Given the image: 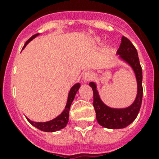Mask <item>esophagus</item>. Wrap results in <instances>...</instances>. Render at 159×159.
<instances>
[{"label": "esophagus", "instance_id": "obj_1", "mask_svg": "<svg viewBox=\"0 0 159 159\" xmlns=\"http://www.w3.org/2000/svg\"><path fill=\"white\" fill-rule=\"evenodd\" d=\"M82 81L84 82H87L91 81V80L93 78V73L92 72H89V71H87V72H85L82 76Z\"/></svg>", "mask_w": 159, "mask_h": 159}]
</instances>
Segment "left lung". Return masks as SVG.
I'll list each match as a JSON object with an SVG mask.
<instances>
[{
    "label": "left lung",
    "mask_w": 159,
    "mask_h": 159,
    "mask_svg": "<svg viewBox=\"0 0 159 159\" xmlns=\"http://www.w3.org/2000/svg\"><path fill=\"white\" fill-rule=\"evenodd\" d=\"M116 54L119 58L133 69L137 82V95L135 100L128 107L125 108H112L106 106L100 97L97 91V84L93 82L89 86L93 91V106L96 111L97 120L102 126L107 129H123L130 125L138 116L143 98V87H142V67L139 63L138 53L133 43L125 36L121 39V43Z\"/></svg>",
    "instance_id": "obj_1"
}]
</instances>
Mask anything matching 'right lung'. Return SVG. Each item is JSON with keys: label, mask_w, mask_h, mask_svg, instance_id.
Here are the masks:
<instances>
[{"label": "right lung", "mask_w": 159, "mask_h": 159, "mask_svg": "<svg viewBox=\"0 0 159 159\" xmlns=\"http://www.w3.org/2000/svg\"><path fill=\"white\" fill-rule=\"evenodd\" d=\"M39 34H36L32 36L28 41H26V43L25 44V46H24V48H25L32 39H34L35 37H37ZM80 86H81L80 83H76V84L70 89L69 93H68V97H67V104H66V106H65V109L63 110V111H62V113L60 114L59 116H57V117L53 119V120L49 121H46V122H34V121L30 120L29 118H27V117H26V119L28 120L29 122H30L32 125L36 127V128L39 129H40V130L44 131V132H55V131L60 130V129H63L64 127H66L67 122H68L70 106H71L72 102H73V100H74V97L75 96H76V94H77V91H78V89L80 88Z\"/></svg>", "instance_id": "1"}]
</instances>
